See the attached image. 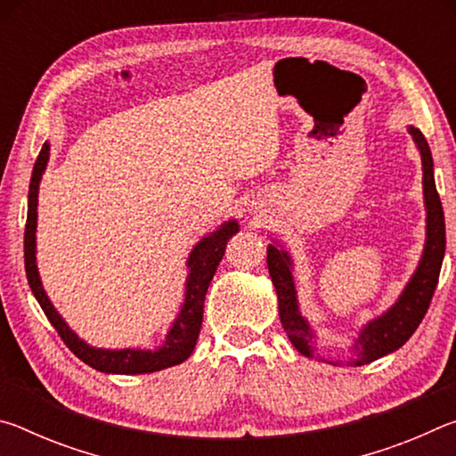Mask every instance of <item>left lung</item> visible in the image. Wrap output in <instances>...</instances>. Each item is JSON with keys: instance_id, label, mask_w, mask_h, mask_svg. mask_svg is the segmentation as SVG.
Here are the masks:
<instances>
[{"instance_id": "1", "label": "left lung", "mask_w": 456, "mask_h": 456, "mask_svg": "<svg viewBox=\"0 0 456 456\" xmlns=\"http://www.w3.org/2000/svg\"><path fill=\"white\" fill-rule=\"evenodd\" d=\"M408 134L412 136L416 149L420 152L422 160V195H424V211H427V237H424L422 256L419 259L414 273L406 281L404 289L400 291L396 302L388 310L376 318L368 320L360 328L358 336L352 342V356L344 358H322L315 348L318 334L312 328L310 320L302 315L299 310V299L296 281H293V259L285 247L272 239L267 245V269L272 275L273 288L277 293V305H280V320L293 344L302 356L320 358L322 362L334 366H364L386 354L396 352L408 342V338L419 328L424 314L428 310L432 293L436 289L438 273H441L443 257H444V213L441 199H438L435 184V163H432L430 146L427 138L416 126H408Z\"/></svg>"}]
</instances>
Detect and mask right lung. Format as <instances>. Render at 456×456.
<instances>
[{"instance_id": "1", "label": "right lung", "mask_w": 456, "mask_h": 456, "mask_svg": "<svg viewBox=\"0 0 456 456\" xmlns=\"http://www.w3.org/2000/svg\"><path fill=\"white\" fill-rule=\"evenodd\" d=\"M50 160V142H44L37 160L34 165L32 181H29L28 192V221H26V239H24V259H26V275L28 283L32 288L34 297L45 314V318L64 339L68 348L78 356L84 364L98 370L104 374H151L159 370L171 368L187 360L197 346V338L203 323V307L205 296L209 289V283L217 272L219 261L225 256L227 241L235 233H239V221L229 219L221 225L200 237L192 245L187 257V280H184V297L179 307V314L173 320L171 328L165 334L163 344L154 350L142 348H96L90 346L86 339H82L76 331L68 326V322L61 318V314L53 307L52 299L44 289L40 272H37L36 257V231H37V192L40 183Z\"/></svg>"}]
</instances>
